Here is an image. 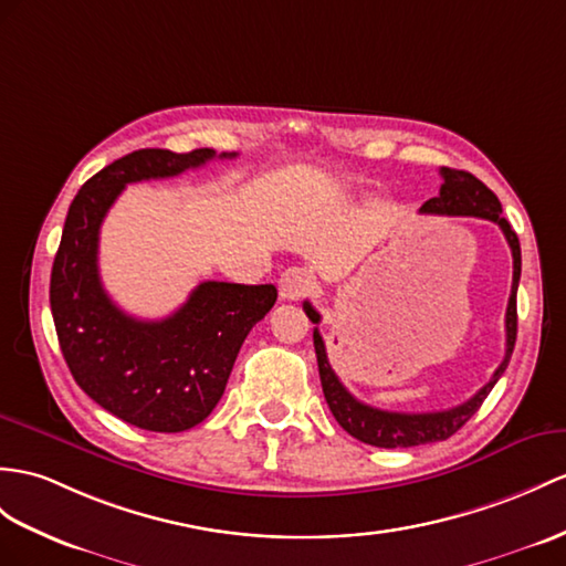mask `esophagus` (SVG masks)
Masks as SVG:
<instances>
[{"mask_svg":"<svg viewBox=\"0 0 566 566\" xmlns=\"http://www.w3.org/2000/svg\"><path fill=\"white\" fill-rule=\"evenodd\" d=\"M310 291H312V275L305 269L293 266V269H287L285 273H281V279H279L281 300L295 302V300L305 297Z\"/></svg>","mask_w":566,"mask_h":566,"instance_id":"esophagus-1","label":"esophagus"}]
</instances>
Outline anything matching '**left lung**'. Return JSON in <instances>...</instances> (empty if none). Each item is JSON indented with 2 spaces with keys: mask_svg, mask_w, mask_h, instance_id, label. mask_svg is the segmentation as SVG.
Listing matches in <instances>:
<instances>
[{
  "mask_svg": "<svg viewBox=\"0 0 566 566\" xmlns=\"http://www.w3.org/2000/svg\"><path fill=\"white\" fill-rule=\"evenodd\" d=\"M442 179L444 185L439 189V197L424 201L420 213L473 216V218L492 220V223L500 226L509 247H512L514 281H512V295H509V305H506V353H504L502 365L494 369L492 379L473 398H468L465 403L449 410H437V412H391V410H379L357 401V398L343 387L334 367L328 365L326 346L319 328H314V350H316V363H319V377H322L326 403L343 430L371 447L408 449V447L444 442V439H449L451 434H457L461 427L475 416L494 384H497V379L504 375V369L509 360H512V353H514L516 291H518V279H521V244H518L516 232L512 230V226H509V220L502 216L500 199L494 197V191L482 185L475 175L465 170L442 168ZM302 307H305V314L310 316L312 324L322 322V314L316 312L310 302H305Z\"/></svg>",
  "mask_w": 566,
  "mask_h": 566,
  "instance_id": "8db88e82",
  "label": "left lung"
}]
</instances>
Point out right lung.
<instances>
[{"label": "right lung", "mask_w": 566, "mask_h": 566, "mask_svg": "<svg viewBox=\"0 0 566 566\" xmlns=\"http://www.w3.org/2000/svg\"><path fill=\"white\" fill-rule=\"evenodd\" d=\"M213 158V148H142L107 165L69 206L52 264L50 307L69 371L95 403L150 432H185L211 416L247 334L279 291L271 283L203 281L175 314L136 319L101 283V226L127 185L175 177Z\"/></svg>", "instance_id": "add662e5"}]
</instances>
